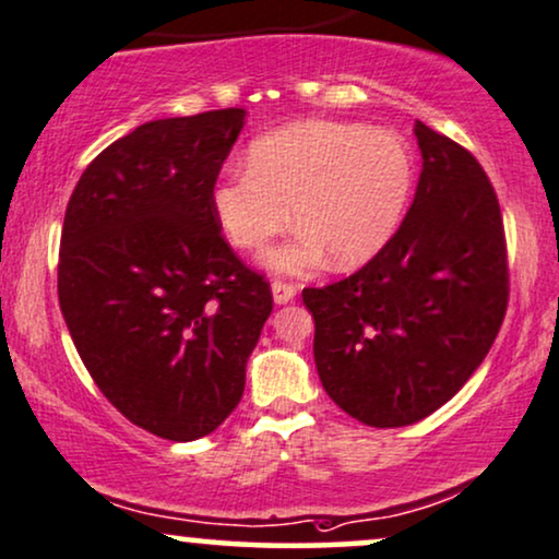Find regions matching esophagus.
Wrapping results in <instances>:
<instances>
[{
	"mask_svg": "<svg viewBox=\"0 0 559 559\" xmlns=\"http://www.w3.org/2000/svg\"><path fill=\"white\" fill-rule=\"evenodd\" d=\"M295 295H298V287L290 285V282H280L274 280L272 282V298L277 306H285V302H290Z\"/></svg>",
	"mask_w": 559,
	"mask_h": 559,
	"instance_id": "1",
	"label": "esophagus"
}]
</instances>
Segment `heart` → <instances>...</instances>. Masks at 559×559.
<instances>
[{"instance_id":"heart-1","label":"heart","mask_w":559,"mask_h":559,"mask_svg":"<svg viewBox=\"0 0 559 559\" xmlns=\"http://www.w3.org/2000/svg\"><path fill=\"white\" fill-rule=\"evenodd\" d=\"M415 157L404 140L365 123L300 121L259 136L248 168L225 174L212 210L233 246L261 248L293 219L300 227L266 264L300 274L332 259L353 269L394 238L415 191Z\"/></svg>"}]
</instances>
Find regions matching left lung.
Masks as SVG:
<instances>
[{"label": "left lung", "mask_w": 559, "mask_h": 559, "mask_svg": "<svg viewBox=\"0 0 559 559\" xmlns=\"http://www.w3.org/2000/svg\"><path fill=\"white\" fill-rule=\"evenodd\" d=\"M415 202L360 272L306 287L316 370L340 409L404 427L440 409L490 353L508 308L498 197L469 150L415 121Z\"/></svg>", "instance_id": "1"}]
</instances>
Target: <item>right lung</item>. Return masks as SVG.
<instances>
[{
    "mask_svg": "<svg viewBox=\"0 0 559 559\" xmlns=\"http://www.w3.org/2000/svg\"><path fill=\"white\" fill-rule=\"evenodd\" d=\"M243 108L157 119L108 144L67 204L59 306L103 396L157 438L236 409L272 290L225 243L212 189Z\"/></svg>",
    "mask_w": 559,
    "mask_h": 559,
    "instance_id": "add662e5",
    "label": "right lung"
}]
</instances>
